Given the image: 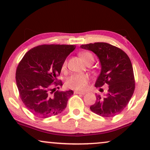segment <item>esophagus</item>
I'll use <instances>...</instances> for the list:
<instances>
[{"mask_svg":"<svg viewBox=\"0 0 150 150\" xmlns=\"http://www.w3.org/2000/svg\"><path fill=\"white\" fill-rule=\"evenodd\" d=\"M74 93L75 94H82V95H85L86 93H85V92H82V91H75Z\"/></svg>","mask_w":150,"mask_h":150,"instance_id":"esophagus-1","label":"esophagus"}]
</instances>
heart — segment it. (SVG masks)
<instances>
[{
  "instance_id": "b5f03b06",
  "label": "heart",
  "mask_w": 150,
  "mask_h": 150,
  "mask_svg": "<svg viewBox=\"0 0 150 150\" xmlns=\"http://www.w3.org/2000/svg\"><path fill=\"white\" fill-rule=\"evenodd\" d=\"M79 56L86 64L93 63L94 61L93 55L89 52H82L79 54ZM66 61L63 64V69L66 67ZM89 84V77L87 75L83 74H75L71 75L65 81L66 87L70 89L78 90V91H83L87 89Z\"/></svg>"
}]
</instances>
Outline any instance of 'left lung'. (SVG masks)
<instances>
[{
	"label": "left lung",
	"mask_w": 150,
	"mask_h": 150,
	"mask_svg": "<svg viewBox=\"0 0 150 150\" xmlns=\"http://www.w3.org/2000/svg\"><path fill=\"white\" fill-rule=\"evenodd\" d=\"M81 48L92 51L99 59L101 71L95 87L108 85V93L96 96L95 104L90 109L104 117L117 115L127 106L134 91V72L130 59L122 50L107 43L81 45Z\"/></svg>",
	"instance_id": "8db88e82"
}]
</instances>
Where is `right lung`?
<instances>
[{
	"mask_svg": "<svg viewBox=\"0 0 150 150\" xmlns=\"http://www.w3.org/2000/svg\"><path fill=\"white\" fill-rule=\"evenodd\" d=\"M75 45H42L28 51L16 69V84L26 107L39 117L48 118L61 113L66 108L72 90L50 93L57 82L63 64L74 50ZM54 88L53 89H54Z\"/></svg>",
	"mask_w": 150,
	"mask_h": 150,
	"instance_id": "obj_1",
	"label": "right lung"
}]
</instances>
